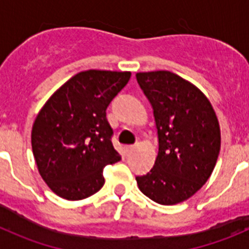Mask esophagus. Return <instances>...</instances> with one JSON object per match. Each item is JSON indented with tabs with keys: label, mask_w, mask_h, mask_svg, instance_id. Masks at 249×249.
I'll return each mask as SVG.
<instances>
[{
	"label": "esophagus",
	"mask_w": 249,
	"mask_h": 249,
	"mask_svg": "<svg viewBox=\"0 0 249 249\" xmlns=\"http://www.w3.org/2000/svg\"><path fill=\"white\" fill-rule=\"evenodd\" d=\"M133 149H135V147H133V146L126 147V153H127V155H129V153H132V151H133Z\"/></svg>",
	"instance_id": "1"
}]
</instances>
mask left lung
Listing matches in <instances>:
<instances>
[{
  "label": "left lung",
  "mask_w": 249,
  "mask_h": 249,
  "mask_svg": "<svg viewBox=\"0 0 249 249\" xmlns=\"http://www.w3.org/2000/svg\"><path fill=\"white\" fill-rule=\"evenodd\" d=\"M138 85L153 107L158 155L147 175L136 177L152 201L173 206L201 190L212 175L221 128L206 94L190 81L169 71L138 72Z\"/></svg>",
  "instance_id": "left-lung-1"
}]
</instances>
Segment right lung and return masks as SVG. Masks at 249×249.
<instances>
[{
  "mask_svg": "<svg viewBox=\"0 0 249 249\" xmlns=\"http://www.w3.org/2000/svg\"><path fill=\"white\" fill-rule=\"evenodd\" d=\"M129 78V71L80 72L39 109L31 132L32 152L38 173L61 198L80 201L98 192L103 168L121 160L106 109Z\"/></svg>",
  "mask_w": 249,
  "mask_h": 249,
  "instance_id": "obj_1",
  "label": "right lung"
}]
</instances>
